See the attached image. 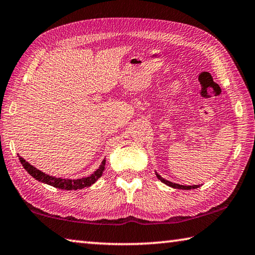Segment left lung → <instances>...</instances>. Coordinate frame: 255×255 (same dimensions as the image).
<instances>
[{
  "label": "left lung",
  "mask_w": 255,
  "mask_h": 255,
  "mask_svg": "<svg viewBox=\"0 0 255 255\" xmlns=\"http://www.w3.org/2000/svg\"><path fill=\"white\" fill-rule=\"evenodd\" d=\"M156 176L157 178L162 181L163 183H165V184H167L169 185V187H172V188H174V189H182V190H191V189H197V188H199L200 185H181V184H178V183H173V182H171V181H167V180H165V179H163L161 175L159 174H157L156 173Z\"/></svg>",
  "instance_id": "8db88e82"
}]
</instances>
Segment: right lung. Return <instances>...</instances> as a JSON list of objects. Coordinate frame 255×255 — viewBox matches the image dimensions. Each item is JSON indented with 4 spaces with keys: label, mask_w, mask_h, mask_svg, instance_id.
I'll return each mask as SVG.
<instances>
[{
    "label": "right lung",
    "mask_w": 255,
    "mask_h": 255,
    "mask_svg": "<svg viewBox=\"0 0 255 255\" xmlns=\"http://www.w3.org/2000/svg\"><path fill=\"white\" fill-rule=\"evenodd\" d=\"M19 159L24 170L28 172V173L40 182H44L46 184L53 185L55 188L63 189V190H77V189H83L85 187H90L93 183H96V181L101 178V175L105 171V165H106V158L103 159L101 165L99 166V169L94 172L93 174L90 176H86V178L82 179H76V180H71V179H62V178H55V176H51L49 174H46L40 170L36 169V167L32 166L31 164L28 163L23 157H21L18 154Z\"/></svg>",
    "instance_id": "obj_1"
}]
</instances>
